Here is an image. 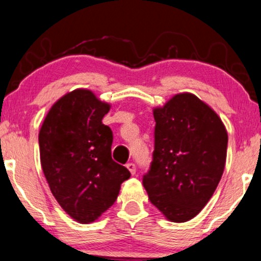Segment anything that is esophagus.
I'll list each match as a JSON object with an SVG mask.
<instances>
[{
    "instance_id": "34e87169",
    "label": "esophagus",
    "mask_w": 261,
    "mask_h": 261,
    "mask_svg": "<svg viewBox=\"0 0 261 261\" xmlns=\"http://www.w3.org/2000/svg\"><path fill=\"white\" fill-rule=\"evenodd\" d=\"M125 166H127V168H128V170H129V172L132 174H136V165H134L133 162H128V164L125 165Z\"/></svg>"
}]
</instances>
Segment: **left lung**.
Instances as JSON below:
<instances>
[{"label":"left lung","mask_w":261,"mask_h":261,"mask_svg":"<svg viewBox=\"0 0 261 261\" xmlns=\"http://www.w3.org/2000/svg\"><path fill=\"white\" fill-rule=\"evenodd\" d=\"M154 118V152L143 186L170 221L186 222L200 213L221 179L227 132L216 112L189 93L155 109Z\"/></svg>","instance_id":"obj_1"}]
</instances>
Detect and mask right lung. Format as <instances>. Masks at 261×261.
Masks as SVG:
<instances>
[{
  "instance_id": "obj_1",
  "label": "right lung",
  "mask_w": 261,
  "mask_h": 261,
  "mask_svg": "<svg viewBox=\"0 0 261 261\" xmlns=\"http://www.w3.org/2000/svg\"><path fill=\"white\" fill-rule=\"evenodd\" d=\"M110 105L78 89L51 107L39 133L40 160L58 204L81 223L93 222L117 199L130 177L112 160L113 134L102 123Z\"/></svg>"
}]
</instances>
